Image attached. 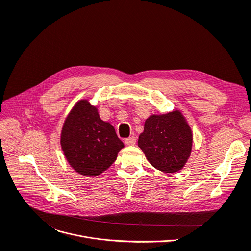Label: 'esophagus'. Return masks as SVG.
<instances>
[{
	"mask_svg": "<svg viewBox=\"0 0 251 251\" xmlns=\"http://www.w3.org/2000/svg\"><path fill=\"white\" fill-rule=\"evenodd\" d=\"M125 143L128 145V146H133V145L136 144V137L135 136H130V137H128L125 140Z\"/></svg>",
	"mask_w": 251,
	"mask_h": 251,
	"instance_id": "1",
	"label": "esophagus"
}]
</instances>
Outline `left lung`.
<instances>
[{
  "label": "left lung",
  "instance_id": "left-lung-1",
  "mask_svg": "<svg viewBox=\"0 0 251 251\" xmlns=\"http://www.w3.org/2000/svg\"><path fill=\"white\" fill-rule=\"evenodd\" d=\"M138 147L154 168L175 173L183 168L190 156L192 131L179 110L151 115L139 135Z\"/></svg>",
  "mask_w": 251,
  "mask_h": 251
}]
</instances>
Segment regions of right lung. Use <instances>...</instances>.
I'll list each match as a JSON object with an SVG mask.
<instances>
[{
    "instance_id": "right-lung-1",
    "label": "right lung",
    "mask_w": 251,
    "mask_h": 251,
    "mask_svg": "<svg viewBox=\"0 0 251 251\" xmlns=\"http://www.w3.org/2000/svg\"><path fill=\"white\" fill-rule=\"evenodd\" d=\"M61 146L77 173L95 177L114 163L125 146L114 126L100 118L98 108L87 100L78 101L68 115L61 133Z\"/></svg>"
}]
</instances>
